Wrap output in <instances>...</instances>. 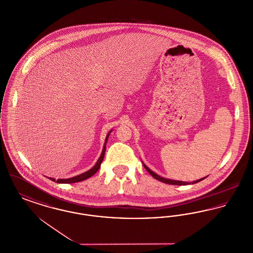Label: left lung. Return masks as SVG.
Masks as SVG:
<instances>
[{
  "label": "left lung",
  "mask_w": 253,
  "mask_h": 253,
  "mask_svg": "<svg viewBox=\"0 0 253 253\" xmlns=\"http://www.w3.org/2000/svg\"><path fill=\"white\" fill-rule=\"evenodd\" d=\"M143 164V166H144V168L148 170V172L154 177V178H156L157 180L161 181V182H163V183H166V184H170V185H177V186H182V185H189V184H195V183H198V182H200L201 180H203L204 178H201V179H198V180L193 181V182H183V181H176V180H171V179H168V178H164V177H161L160 175H158L157 174L156 172H154L152 169H150L148 168L146 165H145L144 163H142Z\"/></svg>",
  "instance_id": "8db88e82"
}]
</instances>
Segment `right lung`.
I'll return each mask as SVG.
<instances>
[{"instance_id": "right-lung-1", "label": "right lung", "mask_w": 253, "mask_h": 253, "mask_svg": "<svg viewBox=\"0 0 253 253\" xmlns=\"http://www.w3.org/2000/svg\"><path fill=\"white\" fill-rule=\"evenodd\" d=\"M112 131H113V130H111V131L108 132V134L106 135L105 142H104V145H103V149H102L101 155H100L99 158L97 159L96 165H95L93 168L90 169L89 170L85 171V172L82 173V174H79V175L74 176V177H71V178H66V179H57V180H56L55 178H51V177H47V178H49L50 180L54 181V182H57V183H65V184H68V183H69V184H71V183H76V182H81V181L85 180V179H87V178L91 177L92 175H94V174L96 173V171L98 170V169L100 168V164H101V162H102V160H103V158H104V155H105L106 143H107V140H108L109 135H110V133H111Z\"/></svg>"}]
</instances>
